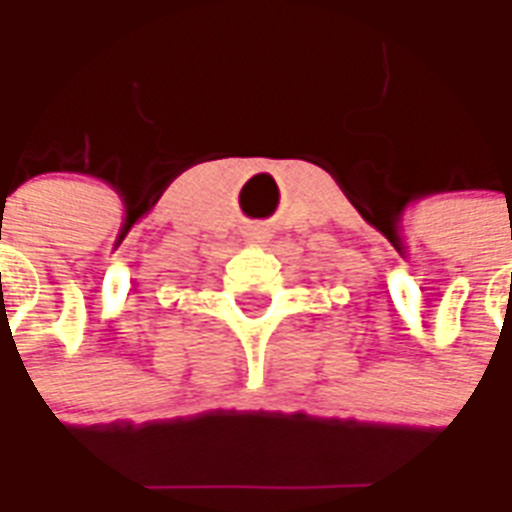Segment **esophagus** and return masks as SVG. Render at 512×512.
<instances>
[{
    "mask_svg": "<svg viewBox=\"0 0 512 512\" xmlns=\"http://www.w3.org/2000/svg\"><path fill=\"white\" fill-rule=\"evenodd\" d=\"M250 237H253V242H267V237H270V234H267V231H253Z\"/></svg>",
    "mask_w": 512,
    "mask_h": 512,
    "instance_id": "obj_1",
    "label": "esophagus"
}]
</instances>
